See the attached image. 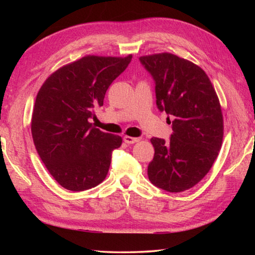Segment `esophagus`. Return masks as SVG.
<instances>
[{"label": "esophagus", "mask_w": 255, "mask_h": 255, "mask_svg": "<svg viewBox=\"0 0 255 255\" xmlns=\"http://www.w3.org/2000/svg\"><path fill=\"white\" fill-rule=\"evenodd\" d=\"M124 140H125V143H127V144H135V143H137V141H139V138L130 137V136H125L124 137Z\"/></svg>", "instance_id": "1"}]
</instances>
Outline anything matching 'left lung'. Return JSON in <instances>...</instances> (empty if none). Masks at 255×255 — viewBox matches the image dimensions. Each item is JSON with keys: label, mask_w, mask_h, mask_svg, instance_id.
<instances>
[{"label": "left lung", "mask_w": 255, "mask_h": 255, "mask_svg": "<svg viewBox=\"0 0 255 255\" xmlns=\"http://www.w3.org/2000/svg\"><path fill=\"white\" fill-rule=\"evenodd\" d=\"M155 81L156 105L173 120L171 139L153 137L150 182L169 192H182L204 179L221 150L222 107L208 75L196 64L171 53L139 57Z\"/></svg>", "instance_id": "8db88e82"}]
</instances>
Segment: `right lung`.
<instances>
[{"mask_svg":"<svg viewBox=\"0 0 255 255\" xmlns=\"http://www.w3.org/2000/svg\"><path fill=\"white\" fill-rule=\"evenodd\" d=\"M130 60L131 55H88L58 68L41 85L32 110V139L63 188L83 191L106 179L112 150L122 146L123 138L101 131L89 119Z\"/></svg>","mask_w":255,"mask_h":255,"instance_id":"add662e5","label":"right lung"}]
</instances>
